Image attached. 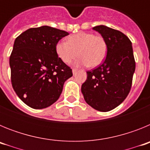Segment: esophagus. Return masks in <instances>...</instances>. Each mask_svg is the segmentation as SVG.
I'll use <instances>...</instances> for the list:
<instances>
[{"label": "esophagus", "mask_w": 150, "mask_h": 150, "mask_svg": "<svg viewBox=\"0 0 150 150\" xmlns=\"http://www.w3.org/2000/svg\"><path fill=\"white\" fill-rule=\"evenodd\" d=\"M76 71H77V70L75 68H73L72 69V72H73V74H75L76 73Z\"/></svg>", "instance_id": "34e87169"}]
</instances>
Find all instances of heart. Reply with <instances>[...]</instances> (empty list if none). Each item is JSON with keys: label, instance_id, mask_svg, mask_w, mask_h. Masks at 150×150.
<instances>
[{"label": "heart", "instance_id": "heart-1", "mask_svg": "<svg viewBox=\"0 0 150 150\" xmlns=\"http://www.w3.org/2000/svg\"><path fill=\"white\" fill-rule=\"evenodd\" d=\"M55 51L61 60L66 64L80 56L76 65H88L95 67L104 62L107 52V45L101 36L91 33L79 32L68 37L67 42L60 41Z\"/></svg>", "mask_w": 150, "mask_h": 150}]
</instances>
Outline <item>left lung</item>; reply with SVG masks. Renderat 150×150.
Masks as SVG:
<instances>
[{"label": "left lung", "instance_id": "left-lung-1", "mask_svg": "<svg viewBox=\"0 0 150 150\" xmlns=\"http://www.w3.org/2000/svg\"><path fill=\"white\" fill-rule=\"evenodd\" d=\"M92 29L105 40L107 57L99 67L87 71L81 91L88 105L107 112L122 104L131 90L135 71L133 49L131 40L120 30L105 25Z\"/></svg>", "mask_w": 150, "mask_h": 150}]
</instances>
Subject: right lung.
<instances>
[{
    "label": "right lung",
    "mask_w": 150,
    "mask_h": 150,
    "mask_svg": "<svg viewBox=\"0 0 150 150\" xmlns=\"http://www.w3.org/2000/svg\"><path fill=\"white\" fill-rule=\"evenodd\" d=\"M68 34L46 25L28 29L15 40L10 57L12 86L31 108L43 109L54 104L64 82L73 76L55 51L58 42Z\"/></svg>",
    "instance_id": "1"
}]
</instances>
